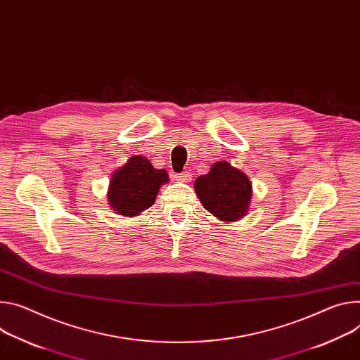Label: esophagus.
I'll use <instances>...</instances> for the list:
<instances>
[{"label": "esophagus", "instance_id": "obj_1", "mask_svg": "<svg viewBox=\"0 0 360 360\" xmlns=\"http://www.w3.org/2000/svg\"><path fill=\"white\" fill-rule=\"evenodd\" d=\"M175 181H179V182H191V179H192V175H191V172H181V174H175Z\"/></svg>", "mask_w": 360, "mask_h": 360}]
</instances>
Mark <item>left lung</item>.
<instances>
[{
  "instance_id": "8db88e82",
  "label": "left lung",
  "mask_w": 360,
  "mask_h": 360,
  "mask_svg": "<svg viewBox=\"0 0 360 360\" xmlns=\"http://www.w3.org/2000/svg\"><path fill=\"white\" fill-rule=\"evenodd\" d=\"M195 191L204 208L222 221H236L245 215L251 200V182L245 174L222 160L195 181Z\"/></svg>"
}]
</instances>
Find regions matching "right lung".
Segmentation results:
<instances>
[{
  "mask_svg": "<svg viewBox=\"0 0 360 360\" xmlns=\"http://www.w3.org/2000/svg\"><path fill=\"white\" fill-rule=\"evenodd\" d=\"M168 179L167 171L155 169L146 158H130L110 179V207L120 215H138L153 205L160 185Z\"/></svg>",
  "mask_w": 360,
  "mask_h": 360,
  "instance_id": "right-lung-1",
  "label": "right lung"
}]
</instances>
